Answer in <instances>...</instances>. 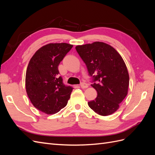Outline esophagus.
<instances>
[{"instance_id":"esophagus-1","label":"esophagus","mask_w":155,"mask_h":155,"mask_svg":"<svg viewBox=\"0 0 155 155\" xmlns=\"http://www.w3.org/2000/svg\"><path fill=\"white\" fill-rule=\"evenodd\" d=\"M80 86L82 88H87L88 87V84H87L85 83H81L80 84Z\"/></svg>"}]
</instances>
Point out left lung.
I'll return each instance as SVG.
<instances>
[{
	"mask_svg": "<svg viewBox=\"0 0 155 155\" xmlns=\"http://www.w3.org/2000/svg\"><path fill=\"white\" fill-rule=\"evenodd\" d=\"M76 49L92 76L91 85L97 95L88 102L89 107L101 116H109L119 109L127 95L129 76L123 58L112 46L103 42L78 45Z\"/></svg>",
	"mask_w": 155,
	"mask_h": 155,
	"instance_id": "obj_1",
	"label": "left lung"
}]
</instances>
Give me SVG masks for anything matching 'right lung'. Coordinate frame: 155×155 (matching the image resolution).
Wrapping results in <instances>:
<instances>
[{
	"mask_svg": "<svg viewBox=\"0 0 155 155\" xmlns=\"http://www.w3.org/2000/svg\"><path fill=\"white\" fill-rule=\"evenodd\" d=\"M73 45L50 43L36 51L28 65L26 91L37 109L47 114L57 113L67 105L73 90L59 76L60 62Z\"/></svg>",
	"mask_w": 155,
	"mask_h": 155,
	"instance_id": "right-lung-1",
	"label": "right lung"
}]
</instances>
